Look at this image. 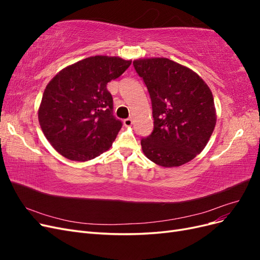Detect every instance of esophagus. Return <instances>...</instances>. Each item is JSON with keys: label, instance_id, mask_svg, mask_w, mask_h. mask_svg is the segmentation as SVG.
Listing matches in <instances>:
<instances>
[{"label": "esophagus", "instance_id": "34e87169", "mask_svg": "<svg viewBox=\"0 0 260 260\" xmlns=\"http://www.w3.org/2000/svg\"><path fill=\"white\" fill-rule=\"evenodd\" d=\"M132 119L131 118H127V119H124L123 120V124H124V127H131L132 125Z\"/></svg>", "mask_w": 260, "mask_h": 260}]
</instances>
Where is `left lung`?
Segmentation results:
<instances>
[{"label": "left lung", "instance_id": "1", "mask_svg": "<svg viewBox=\"0 0 260 260\" xmlns=\"http://www.w3.org/2000/svg\"><path fill=\"white\" fill-rule=\"evenodd\" d=\"M152 101L154 130L141 140L149 160L165 168L179 167L200 154L216 125L209 86L192 69L164 58L133 60Z\"/></svg>", "mask_w": 260, "mask_h": 260}]
</instances>
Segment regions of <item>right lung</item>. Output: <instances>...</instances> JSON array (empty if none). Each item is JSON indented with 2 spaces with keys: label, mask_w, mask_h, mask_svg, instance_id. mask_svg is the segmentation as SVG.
<instances>
[{
  "label": "right lung",
  "mask_w": 260,
  "mask_h": 260,
  "mask_svg": "<svg viewBox=\"0 0 260 260\" xmlns=\"http://www.w3.org/2000/svg\"><path fill=\"white\" fill-rule=\"evenodd\" d=\"M131 60L91 56L67 66L46 85L38 118L45 138L66 158L86 161L113 145L122 122L113 115L106 85Z\"/></svg>",
  "instance_id": "right-lung-1"
}]
</instances>
